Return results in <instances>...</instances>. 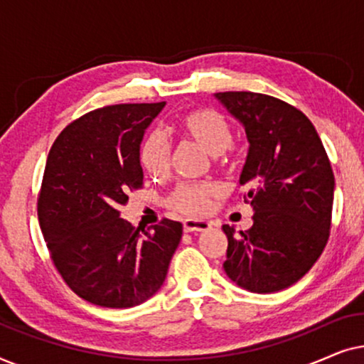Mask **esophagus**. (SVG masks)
<instances>
[{
	"mask_svg": "<svg viewBox=\"0 0 364 364\" xmlns=\"http://www.w3.org/2000/svg\"><path fill=\"white\" fill-rule=\"evenodd\" d=\"M210 228V223L203 220H193V218H187L183 220V230L186 232H203Z\"/></svg>",
	"mask_w": 364,
	"mask_h": 364,
	"instance_id": "1",
	"label": "esophagus"
}]
</instances>
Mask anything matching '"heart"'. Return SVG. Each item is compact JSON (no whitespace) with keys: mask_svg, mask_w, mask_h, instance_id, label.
<instances>
[{"mask_svg":"<svg viewBox=\"0 0 364 364\" xmlns=\"http://www.w3.org/2000/svg\"><path fill=\"white\" fill-rule=\"evenodd\" d=\"M177 131L203 151L228 162L232 152L233 132L227 119L208 107H197L177 119ZM139 164L151 177L162 178L171 167V147L161 131L149 132L139 147ZM217 186L210 182H181L166 198L171 210L188 217H200L210 210Z\"/></svg>","mask_w":364,"mask_h":364,"instance_id":"1","label":"heart"}]
</instances>
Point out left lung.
Wrapping results in <instances>:
<instances>
[{
	"label": "left lung",
	"mask_w": 364,
	"mask_h": 364,
	"mask_svg": "<svg viewBox=\"0 0 364 364\" xmlns=\"http://www.w3.org/2000/svg\"><path fill=\"white\" fill-rule=\"evenodd\" d=\"M217 97L245 127L250 149L240 183L253 225L228 238L225 273L248 291L273 293L300 280L330 238L335 176L310 119L291 104L252 91Z\"/></svg>",
	"instance_id": "obj_1"
}]
</instances>
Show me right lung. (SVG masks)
<instances>
[{
	"label": "right lung",
	"instance_id": "add662e5",
	"mask_svg": "<svg viewBox=\"0 0 364 364\" xmlns=\"http://www.w3.org/2000/svg\"><path fill=\"white\" fill-rule=\"evenodd\" d=\"M166 102L114 104L68 124L49 151L38 218L64 283L92 305L131 308L166 280L182 223L164 217L147 230L119 217L144 186L139 146Z\"/></svg>",
	"mask_w": 364,
	"mask_h": 364
}]
</instances>
